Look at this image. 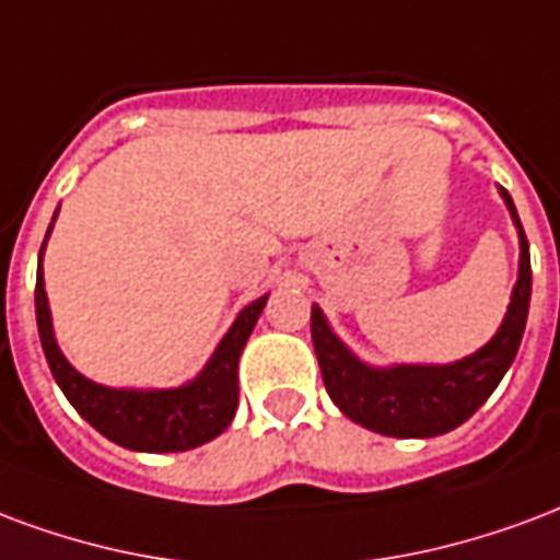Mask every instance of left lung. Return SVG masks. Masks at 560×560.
<instances>
[{"label":"left lung","mask_w":560,"mask_h":560,"mask_svg":"<svg viewBox=\"0 0 560 560\" xmlns=\"http://www.w3.org/2000/svg\"><path fill=\"white\" fill-rule=\"evenodd\" d=\"M520 231V279L513 284L511 305L499 332L478 353L451 364H392L374 368L362 362L347 343L332 332L329 320L312 305V341L326 392L343 416L362 428L397 439H430L459 428L483 407L495 392L501 376L516 359L523 341L528 302H532V258L523 222L516 217L513 198L501 189Z\"/></svg>","instance_id":"obj_1"}]
</instances>
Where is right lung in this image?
Segmentation results:
<instances>
[{"mask_svg": "<svg viewBox=\"0 0 560 560\" xmlns=\"http://www.w3.org/2000/svg\"><path fill=\"white\" fill-rule=\"evenodd\" d=\"M44 246H47V240H44ZM44 246H40V260H44ZM40 260H37L35 284L40 347H44L49 371L56 376L59 388L91 428L101 430L103 436L112 439L121 448L165 454V451L198 448L210 439H217L231 424L240 400V353L267 305V296H260L237 314V320L231 323L228 335L219 341L217 353L210 355V362L196 380L177 385V388H109V385L82 376L59 350L56 332H52L47 291H44V264Z\"/></svg>", "mask_w": 560, "mask_h": 560, "instance_id": "right-lung-1", "label": "right lung"}]
</instances>
